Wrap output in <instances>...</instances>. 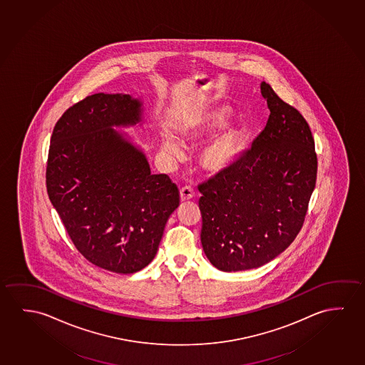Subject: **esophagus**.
Returning <instances> with one entry per match:
<instances>
[{
  "label": "esophagus",
  "mask_w": 365,
  "mask_h": 365,
  "mask_svg": "<svg viewBox=\"0 0 365 365\" xmlns=\"http://www.w3.org/2000/svg\"><path fill=\"white\" fill-rule=\"evenodd\" d=\"M195 191H193V188L191 187H188V185H185L183 188H180V200L182 201H188V200H192L193 197H195Z\"/></svg>",
  "instance_id": "obj_1"
}]
</instances>
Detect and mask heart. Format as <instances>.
Instances as JSON below:
<instances>
[{
  "label": "heart",
  "instance_id": "heart-1",
  "mask_svg": "<svg viewBox=\"0 0 365 365\" xmlns=\"http://www.w3.org/2000/svg\"><path fill=\"white\" fill-rule=\"evenodd\" d=\"M230 116L227 107L213 108L206 113H200L195 118H188L177 126V134L183 143H193L202 139L203 136L212 133L213 130L222 126ZM245 140V129L242 125L229 123L225 125L219 133L203 146L200 154V164L206 172L217 174L224 172L235 162L236 158L242 152ZM163 150L180 157V148L177 141L170 138L162 140Z\"/></svg>",
  "mask_w": 365,
  "mask_h": 365
}]
</instances>
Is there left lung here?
<instances>
[{
  "mask_svg": "<svg viewBox=\"0 0 365 365\" xmlns=\"http://www.w3.org/2000/svg\"><path fill=\"white\" fill-rule=\"evenodd\" d=\"M270 110L265 129L227 172L198 185L201 242L220 270L258 268L302 229L317 178L309 123L269 84L260 86Z\"/></svg>",
  "mask_w": 365,
  "mask_h": 365,
  "instance_id": "obj_1",
  "label": "left lung"
}]
</instances>
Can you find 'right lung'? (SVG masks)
Segmentation results:
<instances>
[{
	"mask_svg": "<svg viewBox=\"0 0 365 365\" xmlns=\"http://www.w3.org/2000/svg\"><path fill=\"white\" fill-rule=\"evenodd\" d=\"M130 95L95 93L56 121L46 191L71 240L102 269L130 274L152 262L180 190L111 128L140 121Z\"/></svg>",
	"mask_w": 365,
	"mask_h": 365,
	"instance_id": "right-lung-1",
	"label": "right lung"
}]
</instances>
